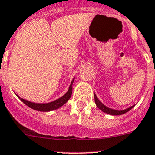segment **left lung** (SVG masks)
Wrapping results in <instances>:
<instances>
[{
  "instance_id": "1",
  "label": "left lung",
  "mask_w": 155,
  "mask_h": 155,
  "mask_svg": "<svg viewBox=\"0 0 155 155\" xmlns=\"http://www.w3.org/2000/svg\"><path fill=\"white\" fill-rule=\"evenodd\" d=\"M94 96H95V104H96V106L98 107V108H99V109H100V110H101L103 112H105V113H107V114H111V115H120V114H125V113L128 112V111H129L130 110H131L132 108L134 107V105H133V106L127 108V109H125V110H114V109H111V108L107 107L105 106L104 104H102L101 102L99 100V99L97 98V96L95 95V94L94 95Z\"/></svg>"
}]
</instances>
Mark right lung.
<instances>
[{
  "label": "right lung",
  "instance_id": "right-lung-1",
  "mask_svg": "<svg viewBox=\"0 0 155 155\" xmlns=\"http://www.w3.org/2000/svg\"><path fill=\"white\" fill-rule=\"evenodd\" d=\"M75 79V78H74ZM74 79L71 81L70 86H69L68 91H67L66 94L64 95H63L62 97L59 98L58 99L52 101L51 103H48V104H36V103H32V102H29L28 100H25L24 99H21V97H19L21 99V100L23 102L25 105H27L28 107H29L30 108H32L33 110H39V111H50V110H56L60 108V107H62L63 105H64L66 104L68 100L71 96L72 94V84L74 82Z\"/></svg>",
  "mask_w": 155,
  "mask_h": 155
}]
</instances>
